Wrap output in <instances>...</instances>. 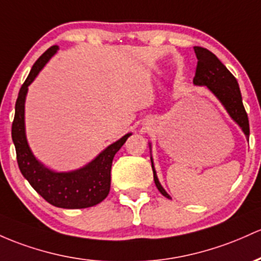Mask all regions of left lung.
<instances>
[{"label":"left lung","mask_w":261,"mask_h":261,"mask_svg":"<svg viewBox=\"0 0 261 261\" xmlns=\"http://www.w3.org/2000/svg\"><path fill=\"white\" fill-rule=\"evenodd\" d=\"M194 53L197 57V68L196 75L193 78V83L196 85H205L214 95L220 100L224 108L227 109L228 114L231 119L237 122L244 131L245 136L249 137V120L248 114L243 105L242 94H240L239 85L236 76L229 71L225 65L212 53L211 50L203 47H194ZM152 162V160H151ZM153 171V181L157 190L161 192L162 196L166 198H171L167 192L163 190L161 183L157 178L156 171Z\"/></svg>","instance_id":"1"}]
</instances>
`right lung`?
I'll return each mask as SVG.
<instances>
[{
	"instance_id": "1",
	"label": "right lung",
	"mask_w": 261,
	"mask_h": 261,
	"mask_svg": "<svg viewBox=\"0 0 261 261\" xmlns=\"http://www.w3.org/2000/svg\"><path fill=\"white\" fill-rule=\"evenodd\" d=\"M58 47L53 45L37 59L27 79L19 89L16 101V113L12 122V140L16 147L17 162L22 174L37 193L54 207L80 210L96 205L107 198L110 191V171L113 159L131 134H126L119 141L111 144L85 167L73 172H53L33 156L27 144L24 133V100L28 85L56 53Z\"/></svg>"
}]
</instances>
